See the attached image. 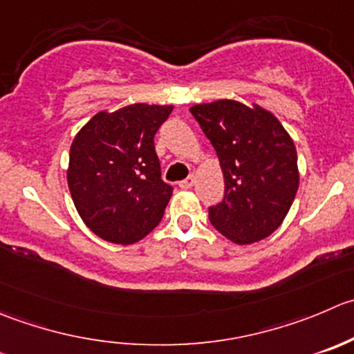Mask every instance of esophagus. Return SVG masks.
I'll return each instance as SVG.
<instances>
[{"label": "esophagus", "mask_w": 354, "mask_h": 354, "mask_svg": "<svg viewBox=\"0 0 354 354\" xmlns=\"http://www.w3.org/2000/svg\"><path fill=\"white\" fill-rule=\"evenodd\" d=\"M194 183H195V176H188L187 180L180 181V188L181 190H190V188L194 187Z\"/></svg>", "instance_id": "obj_1"}]
</instances>
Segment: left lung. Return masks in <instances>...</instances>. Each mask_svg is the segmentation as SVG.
Returning <instances> with one entry per match:
<instances>
[{
    "label": "left lung",
    "mask_w": 354,
    "mask_h": 354,
    "mask_svg": "<svg viewBox=\"0 0 354 354\" xmlns=\"http://www.w3.org/2000/svg\"><path fill=\"white\" fill-rule=\"evenodd\" d=\"M190 112L218 153L225 197L209 207L211 225L239 245L272 235L299 188L297 152L279 119L257 104L216 100Z\"/></svg>",
    "instance_id": "1"
}]
</instances>
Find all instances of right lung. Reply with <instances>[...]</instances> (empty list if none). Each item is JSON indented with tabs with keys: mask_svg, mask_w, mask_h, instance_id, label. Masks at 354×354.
I'll use <instances>...</instances> for the list:
<instances>
[{
	"mask_svg": "<svg viewBox=\"0 0 354 354\" xmlns=\"http://www.w3.org/2000/svg\"><path fill=\"white\" fill-rule=\"evenodd\" d=\"M173 105L131 104L100 111L71 145L67 183L84 225L100 239L129 245L162 219L173 187L160 180L153 136Z\"/></svg>",
	"mask_w": 354,
	"mask_h": 354,
	"instance_id": "1",
	"label": "right lung"
}]
</instances>
